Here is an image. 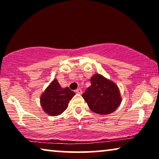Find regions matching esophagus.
Segmentation results:
<instances>
[{
    "instance_id": "1",
    "label": "esophagus",
    "mask_w": 159,
    "mask_h": 159,
    "mask_svg": "<svg viewBox=\"0 0 159 159\" xmlns=\"http://www.w3.org/2000/svg\"><path fill=\"white\" fill-rule=\"evenodd\" d=\"M76 93L78 94H82L83 91L81 89H80V88H78L77 90H76Z\"/></svg>"
}]
</instances>
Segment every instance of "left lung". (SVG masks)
<instances>
[{"instance_id":"obj_1","label":"left lung","mask_w":159,"mask_h":159,"mask_svg":"<svg viewBox=\"0 0 159 159\" xmlns=\"http://www.w3.org/2000/svg\"><path fill=\"white\" fill-rule=\"evenodd\" d=\"M90 80L91 85L82 95L89 108L100 115L111 114L122 100L118 86L99 74L93 75Z\"/></svg>"}]
</instances>
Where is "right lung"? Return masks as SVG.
<instances>
[{"instance_id":"obj_1","label":"right lung","mask_w":159,"mask_h":159,"mask_svg":"<svg viewBox=\"0 0 159 159\" xmlns=\"http://www.w3.org/2000/svg\"><path fill=\"white\" fill-rule=\"evenodd\" d=\"M75 93L69 88H61L57 79H54L41 96V105L48 115H60L68 107Z\"/></svg>"}]
</instances>
